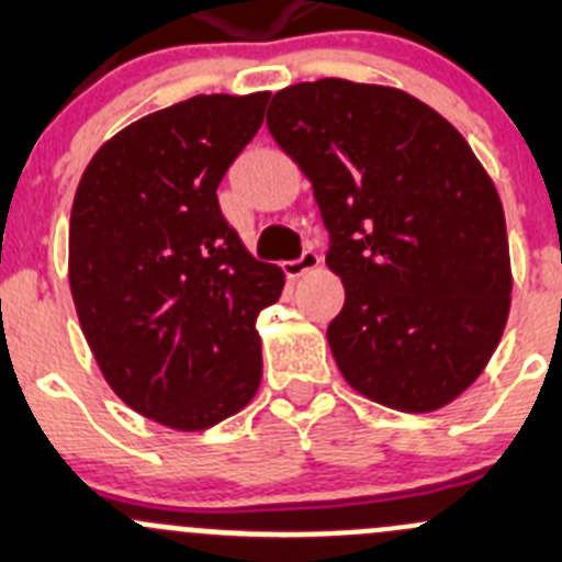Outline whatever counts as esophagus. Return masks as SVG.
Returning <instances> with one entry per match:
<instances>
[{
	"label": "esophagus",
	"instance_id": "34e87169",
	"mask_svg": "<svg viewBox=\"0 0 562 562\" xmlns=\"http://www.w3.org/2000/svg\"><path fill=\"white\" fill-rule=\"evenodd\" d=\"M317 263H321V258H317L313 249H304L302 258H299V260H288V263H282V269H285L288 280H299V277H304V274H310V271H315Z\"/></svg>",
	"mask_w": 562,
	"mask_h": 562
}]
</instances>
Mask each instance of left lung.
Wrapping results in <instances>:
<instances>
[{
    "instance_id": "1",
    "label": "left lung",
    "mask_w": 562,
    "mask_h": 562,
    "mask_svg": "<svg viewBox=\"0 0 562 562\" xmlns=\"http://www.w3.org/2000/svg\"><path fill=\"white\" fill-rule=\"evenodd\" d=\"M269 133L313 181L345 304L328 323L350 389L402 413L457 400L512 310L503 203L462 133L413 94L321 78L271 98Z\"/></svg>"
}]
</instances>
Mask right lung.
<instances>
[{
    "instance_id": "right-lung-1",
    "label": "right lung",
    "mask_w": 562,
    "mask_h": 562,
    "mask_svg": "<svg viewBox=\"0 0 562 562\" xmlns=\"http://www.w3.org/2000/svg\"><path fill=\"white\" fill-rule=\"evenodd\" d=\"M266 100L195 94L127 124L72 201L67 274L94 361L124 405L179 432L239 413L263 375L255 317L285 274L247 252L217 187Z\"/></svg>"
}]
</instances>
